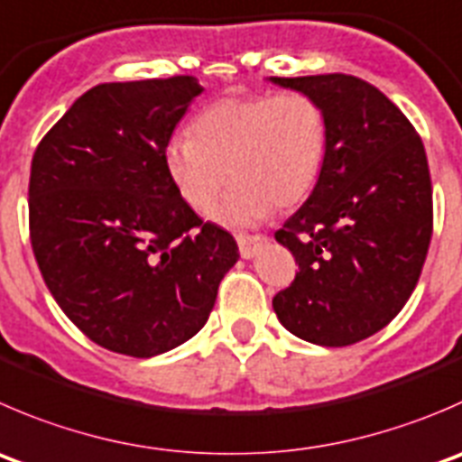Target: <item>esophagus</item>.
<instances>
[{"instance_id":"1","label":"esophagus","mask_w":462,"mask_h":462,"mask_svg":"<svg viewBox=\"0 0 462 462\" xmlns=\"http://www.w3.org/2000/svg\"><path fill=\"white\" fill-rule=\"evenodd\" d=\"M263 241H266V236L263 235H244V232H239V235H236V244H239V253L244 259L254 257L259 250V245H262Z\"/></svg>"}]
</instances>
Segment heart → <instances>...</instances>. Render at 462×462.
Returning <instances> with one entry per match:
<instances>
[{"label":"heart","instance_id":"heart-1","mask_svg":"<svg viewBox=\"0 0 462 462\" xmlns=\"http://www.w3.org/2000/svg\"><path fill=\"white\" fill-rule=\"evenodd\" d=\"M327 155V119L304 92L223 98L196 115L189 140L169 142L164 167L178 194L196 212L214 209L226 226H250L275 205L302 203L320 178Z\"/></svg>","mask_w":462,"mask_h":462}]
</instances>
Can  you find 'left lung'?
Instances as JSON below:
<instances>
[{"label": "left lung", "instance_id": "obj_1", "mask_svg": "<svg viewBox=\"0 0 462 462\" xmlns=\"http://www.w3.org/2000/svg\"><path fill=\"white\" fill-rule=\"evenodd\" d=\"M273 80L316 98L327 119L320 178L275 232L298 273L273 309L309 343H359L402 311L427 259L433 189L424 144L404 112L356 76Z\"/></svg>", "mask_w": 462, "mask_h": 462}]
</instances>
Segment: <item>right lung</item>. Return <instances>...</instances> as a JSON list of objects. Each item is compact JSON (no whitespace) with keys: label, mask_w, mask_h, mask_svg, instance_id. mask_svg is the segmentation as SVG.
I'll return each mask as SVG.
<instances>
[{"label":"right lung","mask_w":462,"mask_h":462,"mask_svg":"<svg viewBox=\"0 0 462 462\" xmlns=\"http://www.w3.org/2000/svg\"><path fill=\"white\" fill-rule=\"evenodd\" d=\"M203 85L194 76L101 83L40 140L29 236L65 316L117 355L173 350L208 322L235 236L182 200L164 151Z\"/></svg>","instance_id":"add662e5"}]
</instances>
